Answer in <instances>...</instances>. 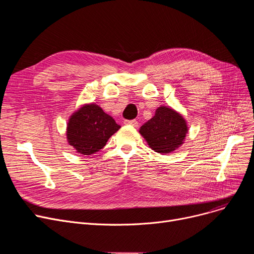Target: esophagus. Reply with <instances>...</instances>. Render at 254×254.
I'll return each mask as SVG.
<instances>
[{
  "mask_svg": "<svg viewBox=\"0 0 254 254\" xmlns=\"http://www.w3.org/2000/svg\"><path fill=\"white\" fill-rule=\"evenodd\" d=\"M125 125H127V126H131V127H138V126H139L138 122H137V120H135V119H132V120H126Z\"/></svg>",
  "mask_w": 254,
  "mask_h": 254,
  "instance_id": "34e87169",
  "label": "esophagus"
}]
</instances>
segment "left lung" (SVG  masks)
Listing matches in <instances>:
<instances>
[{"mask_svg": "<svg viewBox=\"0 0 254 254\" xmlns=\"http://www.w3.org/2000/svg\"><path fill=\"white\" fill-rule=\"evenodd\" d=\"M139 131L155 152L171 153L183 144L188 126L179 113L162 106L158 107L155 115L144 124Z\"/></svg>", "mask_w": 254, "mask_h": 254, "instance_id": "8db88e82", "label": "left lung"}]
</instances>
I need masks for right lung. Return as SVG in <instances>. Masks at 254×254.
<instances>
[{
  "instance_id": "1",
  "label": "right lung",
  "mask_w": 254,
  "mask_h": 254,
  "mask_svg": "<svg viewBox=\"0 0 254 254\" xmlns=\"http://www.w3.org/2000/svg\"><path fill=\"white\" fill-rule=\"evenodd\" d=\"M120 128L115 120L96 104L81 107L69 119L66 139L77 152L90 155L104 148L108 139Z\"/></svg>"
}]
</instances>
